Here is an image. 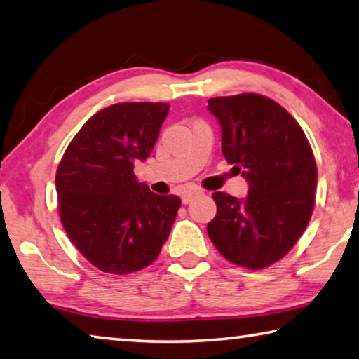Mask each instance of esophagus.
<instances>
[{"label":"esophagus","mask_w":359,"mask_h":359,"mask_svg":"<svg viewBox=\"0 0 359 359\" xmlns=\"http://www.w3.org/2000/svg\"><path fill=\"white\" fill-rule=\"evenodd\" d=\"M198 195H201V190H198V189H193V190L185 191L184 195H182V203L189 204L191 200H195Z\"/></svg>","instance_id":"obj_1"}]
</instances>
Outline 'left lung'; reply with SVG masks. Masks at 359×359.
I'll use <instances>...</instances> for the list:
<instances>
[{
  "label": "left lung",
  "mask_w": 359,
  "mask_h": 359,
  "mask_svg": "<svg viewBox=\"0 0 359 359\" xmlns=\"http://www.w3.org/2000/svg\"><path fill=\"white\" fill-rule=\"evenodd\" d=\"M222 126V153L249 184L243 201L224 191L208 235L231 264L262 270L302 236L315 208L318 169L310 142L291 113L265 95L209 99Z\"/></svg>",
  "instance_id": "obj_1"
}]
</instances>
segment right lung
I'll return each mask as SVG.
<instances>
[{
    "mask_svg": "<svg viewBox=\"0 0 359 359\" xmlns=\"http://www.w3.org/2000/svg\"><path fill=\"white\" fill-rule=\"evenodd\" d=\"M169 104L124 102L90 116L68 144L55 174L64 230L84 259L111 275L156 260L180 198L135 180L134 163L153 151Z\"/></svg>",
    "mask_w": 359,
    "mask_h": 359,
    "instance_id": "obj_1",
    "label": "right lung"
}]
</instances>
